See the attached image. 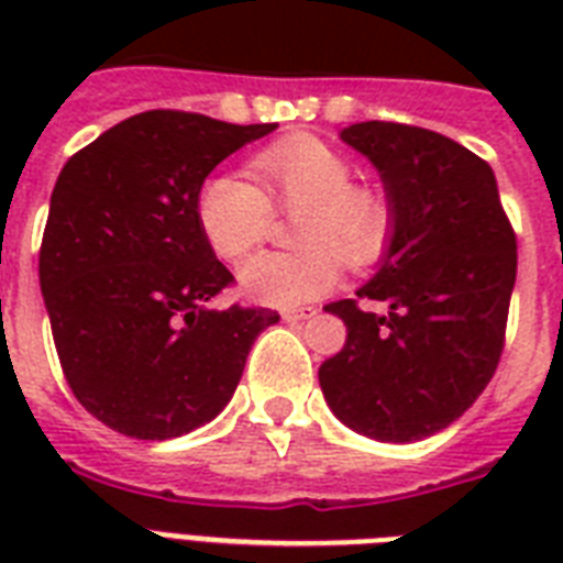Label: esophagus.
Wrapping results in <instances>:
<instances>
[{
    "mask_svg": "<svg viewBox=\"0 0 563 563\" xmlns=\"http://www.w3.org/2000/svg\"><path fill=\"white\" fill-rule=\"evenodd\" d=\"M318 309H312V307H303V309H283V318H286V321H303V318H312L316 316Z\"/></svg>",
    "mask_w": 563,
    "mask_h": 563,
    "instance_id": "1",
    "label": "esophagus"
}]
</instances>
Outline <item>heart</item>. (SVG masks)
I'll use <instances>...</instances> for the list:
<instances>
[{"label": "heart", "mask_w": 563, "mask_h": 563, "mask_svg": "<svg viewBox=\"0 0 563 563\" xmlns=\"http://www.w3.org/2000/svg\"><path fill=\"white\" fill-rule=\"evenodd\" d=\"M254 184L236 175L203 180L195 216L219 260H242L268 233L272 210L291 219L295 254H256L239 268L242 295L265 307H300L324 298L347 268L374 265L394 236V203L383 189L353 184V163L318 136H286L247 163Z\"/></svg>", "instance_id": "heart-1"}]
</instances>
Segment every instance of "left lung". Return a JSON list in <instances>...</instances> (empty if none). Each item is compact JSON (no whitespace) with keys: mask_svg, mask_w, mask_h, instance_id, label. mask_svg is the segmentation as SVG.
I'll return each mask as SVG.
<instances>
[{"mask_svg":"<svg viewBox=\"0 0 563 563\" xmlns=\"http://www.w3.org/2000/svg\"><path fill=\"white\" fill-rule=\"evenodd\" d=\"M342 140L374 163L394 203L383 265L335 300L347 342L318 368L342 423L376 441H420L471 409L506 347L517 236L482 157L435 131L360 122ZM379 299V317L358 307Z\"/></svg>","mask_w":563,"mask_h":563,"instance_id":"obj_1","label":"left lung"}]
</instances>
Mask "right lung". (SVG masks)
Masks as SVG:
<instances>
[{
	"label": "right lung",
	"instance_id": "add662e5",
	"mask_svg": "<svg viewBox=\"0 0 563 563\" xmlns=\"http://www.w3.org/2000/svg\"><path fill=\"white\" fill-rule=\"evenodd\" d=\"M274 128L145 110L57 175L40 289L66 383L104 427L140 441L203 427L236 391L256 335L280 321L263 307H207L233 274L195 216L203 178Z\"/></svg>",
	"mask_w": 563,
	"mask_h": 563
}]
</instances>
